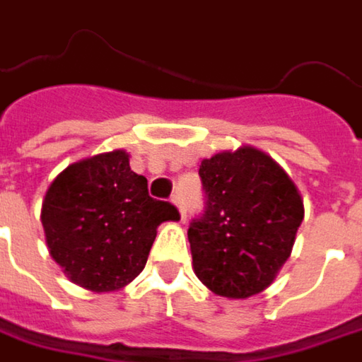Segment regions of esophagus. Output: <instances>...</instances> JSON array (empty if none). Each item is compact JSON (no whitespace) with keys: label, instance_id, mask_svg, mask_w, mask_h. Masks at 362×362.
<instances>
[{"label":"esophagus","instance_id":"34e87169","mask_svg":"<svg viewBox=\"0 0 362 362\" xmlns=\"http://www.w3.org/2000/svg\"><path fill=\"white\" fill-rule=\"evenodd\" d=\"M172 202L176 204V209H178V212H180V218L184 221L186 218V211H184V204H182V198L176 194V197H172Z\"/></svg>","mask_w":362,"mask_h":362}]
</instances>
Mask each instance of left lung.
Here are the masks:
<instances>
[{"instance_id":"obj_1","label":"left lung","mask_w":362,"mask_h":362,"mask_svg":"<svg viewBox=\"0 0 362 362\" xmlns=\"http://www.w3.org/2000/svg\"><path fill=\"white\" fill-rule=\"evenodd\" d=\"M206 211L190 223L192 269L216 296L245 300L274 284L291 255L304 200L288 172L253 146L214 153L198 170Z\"/></svg>"}]
</instances>
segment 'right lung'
Segmentation results:
<instances>
[{
    "label": "right lung",
    "instance_id": "add662e5",
    "mask_svg": "<svg viewBox=\"0 0 362 362\" xmlns=\"http://www.w3.org/2000/svg\"><path fill=\"white\" fill-rule=\"evenodd\" d=\"M174 204L153 200L129 153H97L64 168L46 190L40 221L52 259L88 291H117L134 281L158 227L178 221Z\"/></svg>",
    "mask_w": 362,
    "mask_h": 362
}]
</instances>
